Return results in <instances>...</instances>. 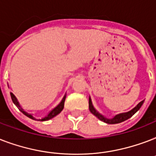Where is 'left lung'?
Masks as SVG:
<instances>
[{
  "instance_id": "1",
  "label": "left lung",
  "mask_w": 156,
  "mask_h": 156,
  "mask_svg": "<svg viewBox=\"0 0 156 156\" xmlns=\"http://www.w3.org/2000/svg\"><path fill=\"white\" fill-rule=\"evenodd\" d=\"M143 102H144V100L143 101H141L139 104L137 105V106L133 108L131 111L128 112H124V113H121V114H118V115H116L113 117V118L112 119H107L105 117L102 116V115H100L99 112H96L95 108H94V107L92 105V103H91V100L90 99H89V109H90V112L92 114H94L95 116H96L98 118L101 120L102 121L105 122V123H108V124H117V123H121L122 121H125L126 120H128L129 118H130L131 116H133V114L136 113L139 110V108H141V106L143 105Z\"/></svg>"
}]
</instances>
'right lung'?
Masks as SVG:
<instances>
[{"instance_id":"add662e5","label":"right lung","mask_w":156,"mask_h":156,"mask_svg":"<svg viewBox=\"0 0 156 156\" xmlns=\"http://www.w3.org/2000/svg\"><path fill=\"white\" fill-rule=\"evenodd\" d=\"M10 95H11V99H12V101H13V103L14 104H15L16 106L18 107V108L19 109V110H20V111L22 112H23V113L24 114V115H26V116H28L29 118L33 119V120H35V118H34V117H33V116H31V114H29V113H27V112H26L24 111V110H23V109L22 108H21L20 105H19V104H18V100H17V99H16V97H15V96H14V95H13V93H10ZM65 100H66V95L64 96V98H63V99H62V100H61V102L60 103V104H59L58 105H57V106H56V108H55L52 109V111L50 112L48 114L47 116H45L44 118L41 119V121H48V120H50V119L53 118L54 116H56V115H58V114L60 113V112H61L62 111V110H63L64 104H65Z\"/></svg>"}]
</instances>
